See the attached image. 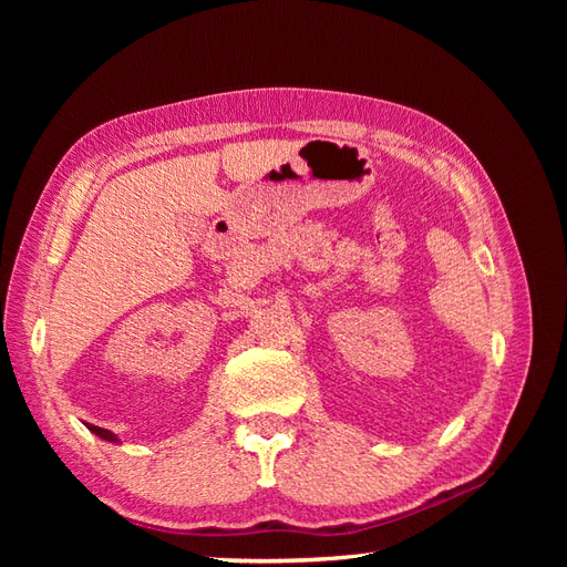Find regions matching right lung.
Wrapping results in <instances>:
<instances>
[{"label": "right lung", "instance_id": "obj_1", "mask_svg": "<svg viewBox=\"0 0 567 567\" xmlns=\"http://www.w3.org/2000/svg\"><path fill=\"white\" fill-rule=\"evenodd\" d=\"M90 427V431L94 433V435H99L101 440H106V442H117V437L111 433V431H106V427H99V425H87Z\"/></svg>", "mask_w": 567, "mask_h": 567}]
</instances>
